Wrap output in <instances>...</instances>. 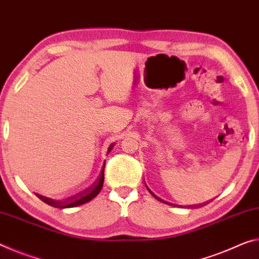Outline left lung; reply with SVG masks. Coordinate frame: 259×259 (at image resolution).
Listing matches in <instances>:
<instances>
[{
    "mask_svg": "<svg viewBox=\"0 0 259 259\" xmlns=\"http://www.w3.org/2000/svg\"><path fill=\"white\" fill-rule=\"evenodd\" d=\"M147 189H148V188H147ZM148 191H149V192H150V193H152V194H153V196H154L155 198H156V199H157V200H161L162 202H164V201H163V200H162V199H160V198H157L156 196H155V194H154V193L152 192V191H150L149 189H148ZM165 204H168V205H171V204H169V202H165ZM204 204H205V202H204ZM204 204H199V205H191V206H188V207H192V208H194V207H196V208H197V207H200V206H202V205H204Z\"/></svg>",
    "mask_w": 259,
    "mask_h": 259,
    "instance_id": "1",
    "label": "left lung"
}]
</instances>
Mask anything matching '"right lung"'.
Returning a JSON list of instances; mask_svg holds the SVG:
<instances>
[{"instance_id": "right-lung-1", "label": "right lung", "mask_w": 259, "mask_h": 259, "mask_svg": "<svg viewBox=\"0 0 259 259\" xmlns=\"http://www.w3.org/2000/svg\"><path fill=\"white\" fill-rule=\"evenodd\" d=\"M112 147L113 145H111L109 147V152L112 149ZM104 168H105V163H104V166H103L101 176L97 178V181L95 182L90 188L85 189L84 191H82V192H79L77 194H75L73 197L67 198L65 200H53V199L44 197L41 194H38V193H35V196H37L39 199H41V200L44 202H46V204L53 206V207H59V208H69V207H75V206L85 204V202L90 201L91 199H94L99 192H101V190L103 188V183H104Z\"/></svg>"}]
</instances>
